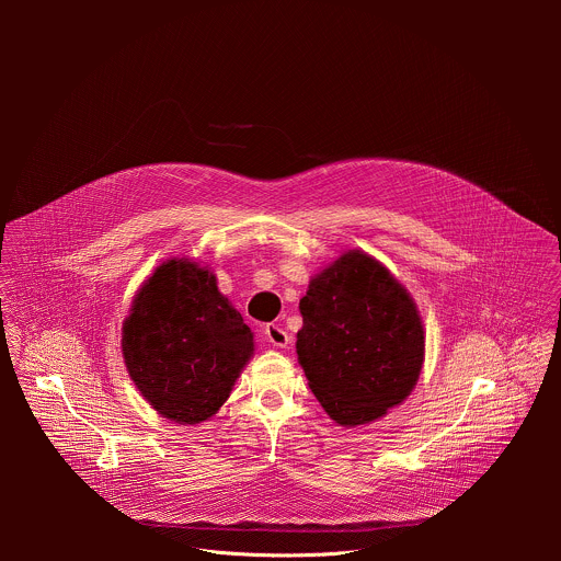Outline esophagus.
Wrapping results in <instances>:
<instances>
[{
	"instance_id": "1",
	"label": "esophagus",
	"mask_w": 561,
	"mask_h": 561,
	"mask_svg": "<svg viewBox=\"0 0 561 561\" xmlns=\"http://www.w3.org/2000/svg\"><path fill=\"white\" fill-rule=\"evenodd\" d=\"M265 339L274 345V347H287L289 345V334L278 325V323H267L263 330Z\"/></svg>"
}]
</instances>
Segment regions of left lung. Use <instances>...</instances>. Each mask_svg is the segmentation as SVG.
I'll return each mask as SVG.
<instances>
[{"instance_id":"1","label":"left lung","mask_w":561,"mask_h":561,"mask_svg":"<svg viewBox=\"0 0 561 561\" xmlns=\"http://www.w3.org/2000/svg\"><path fill=\"white\" fill-rule=\"evenodd\" d=\"M296 352L313 396L343 427L371 423L414 389L423 323L400 280L363 250H347L309 283Z\"/></svg>"}]
</instances>
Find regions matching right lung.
<instances>
[{
	"instance_id": "obj_1",
	"label": "right lung",
	"mask_w": 561,
	"mask_h": 561,
	"mask_svg": "<svg viewBox=\"0 0 561 561\" xmlns=\"http://www.w3.org/2000/svg\"><path fill=\"white\" fill-rule=\"evenodd\" d=\"M254 352L252 332L190 259H168L136 294L123 323L127 371L161 416L194 425L229 400Z\"/></svg>"
}]
</instances>
